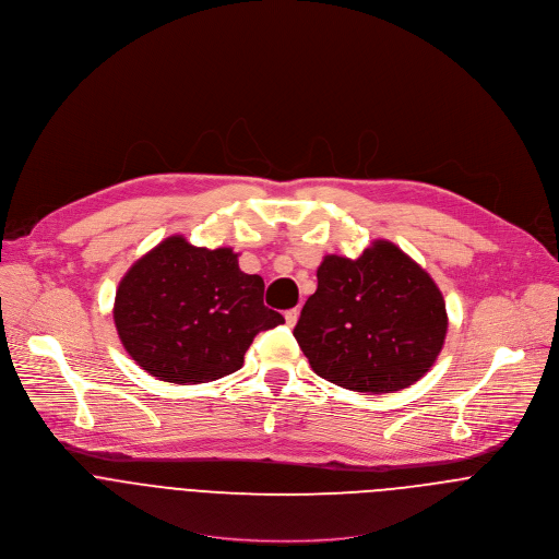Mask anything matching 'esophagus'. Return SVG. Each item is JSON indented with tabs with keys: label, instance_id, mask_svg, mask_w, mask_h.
<instances>
[{
	"label": "esophagus",
	"instance_id": "1",
	"mask_svg": "<svg viewBox=\"0 0 559 559\" xmlns=\"http://www.w3.org/2000/svg\"><path fill=\"white\" fill-rule=\"evenodd\" d=\"M284 317H286V323L293 328V325L297 323V319H299V310H297V308H290V310H286Z\"/></svg>",
	"mask_w": 559,
	"mask_h": 559
}]
</instances>
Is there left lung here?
I'll return each instance as SVG.
<instances>
[{
  "label": "left lung",
  "instance_id": "left-lung-1",
  "mask_svg": "<svg viewBox=\"0 0 559 559\" xmlns=\"http://www.w3.org/2000/svg\"><path fill=\"white\" fill-rule=\"evenodd\" d=\"M293 330L312 371L343 389L393 393L437 360L448 332L441 290L389 240L360 258L325 255Z\"/></svg>",
  "mask_w": 559,
  "mask_h": 559
}]
</instances>
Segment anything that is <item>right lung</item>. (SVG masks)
Masks as SVG:
<instances>
[{
  "instance_id": "add662e5",
  "label": "right lung",
  "mask_w": 559,
  "mask_h": 559,
  "mask_svg": "<svg viewBox=\"0 0 559 559\" xmlns=\"http://www.w3.org/2000/svg\"><path fill=\"white\" fill-rule=\"evenodd\" d=\"M114 321L129 356L151 376L199 384L238 371L255 334L284 317L264 306V280L242 273L234 249L170 236L127 271Z\"/></svg>"
}]
</instances>
